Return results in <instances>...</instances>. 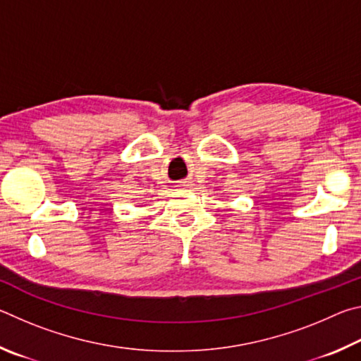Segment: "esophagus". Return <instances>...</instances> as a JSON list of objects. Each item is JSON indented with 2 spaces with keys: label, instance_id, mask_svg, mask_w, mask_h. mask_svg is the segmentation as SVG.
<instances>
[{
  "label": "esophagus",
  "instance_id": "esophagus-1",
  "mask_svg": "<svg viewBox=\"0 0 361 361\" xmlns=\"http://www.w3.org/2000/svg\"><path fill=\"white\" fill-rule=\"evenodd\" d=\"M181 186H183V188H188V186H189V181H183Z\"/></svg>",
  "mask_w": 361,
  "mask_h": 361
}]
</instances>
